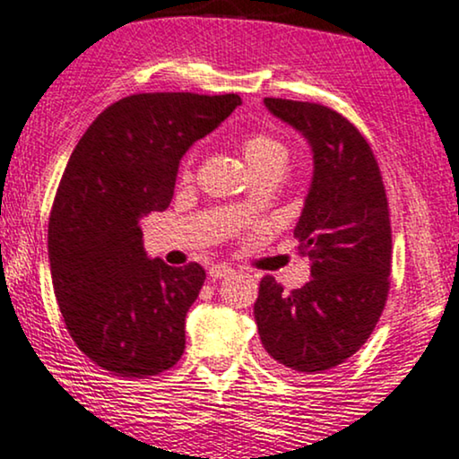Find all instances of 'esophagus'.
I'll use <instances>...</instances> for the list:
<instances>
[{
  "label": "esophagus",
  "instance_id": "1",
  "mask_svg": "<svg viewBox=\"0 0 459 459\" xmlns=\"http://www.w3.org/2000/svg\"><path fill=\"white\" fill-rule=\"evenodd\" d=\"M230 273H233V266H229V264H212L210 266L212 280H222V277H229Z\"/></svg>",
  "mask_w": 459,
  "mask_h": 459
}]
</instances>
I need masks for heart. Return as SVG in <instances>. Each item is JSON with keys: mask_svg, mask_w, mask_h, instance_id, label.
I'll return each instance as SVG.
<instances>
[{"mask_svg": "<svg viewBox=\"0 0 459 459\" xmlns=\"http://www.w3.org/2000/svg\"><path fill=\"white\" fill-rule=\"evenodd\" d=\"M241 152L246 156L249 169L252 173L263 169H281L288 165L290 150L280 137L271 135V133H249L241 139ZM196 154L190 152L182 162V179H190L195 171Z\"/></svg>", "mask_w": 459, "mask_h": 459, "instance_id": "obj_1", "label": "heart"}]
</instances>
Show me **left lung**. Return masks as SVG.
Wrapping results in <instances>:
<instances>
[{
    "label": "left lung",
    "mask_w": 459,
    "mask_h": 459,
    "mask_svg": "<svg viewBox=\"0 0 459 459\" xmlns=\"http://www.w3.org/2000/svg\"><path fill=\"white\" fill-rule=\"evenodd\" d=\"M264 106L303 133L313 178L294 237L311 280L286 292L264 275L254 317L266 358L286 373L334 368L367 343L390 292L392 226L379 165L356 126L320 103Z\"/></svg>",
    "instance_id": "8db88e82"
}]
</instances>
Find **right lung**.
<instances>
[{
	"mask_svg": "<svg viewBox=\"0 0 459 459\" xmlns=\"http://www.w3.org/2000/svg\"><path fill=\"white\" fill-rule=\"evenodd\" d=\"M241 97L139 92L92 120L63 173L48 222L56 303L78 350L120 377L171 368L205 269L148 258L142 220L165 212L178 167Z\"/></svg>",
	"mask_w": 459,
	"mask_h": 459,
	"instance_id": "right-lung-1",
	"label": "right lung"
}]
</instances>
